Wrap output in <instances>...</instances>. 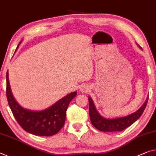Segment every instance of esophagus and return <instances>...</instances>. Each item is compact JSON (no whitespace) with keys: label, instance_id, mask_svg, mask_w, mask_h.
<instances>
[{"label":"esophagus","instance_id":"1","mask_svg":"<svg viewBox=\"0 0 156 156\" xmlns=\"http://www.w3.org/2000/svg\"><path fill=\"white\" fill-rule=\"evenodd\" d=\"M88 90H89L88 87V86H83L80 89L81 93H88Z\"/></svg>","mask_w":156,"mask_h":156}]
</instances>
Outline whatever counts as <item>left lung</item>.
I'll use <instances>...</instances> for the list:
<instances>
[{"instance_id": "left-lung-1", "label": "left lung", "mask_w": 156, "mask_h": 156, "mask_svg": "<svg viewBox=\"0 0 156 156\" xmlns=\"http://www.w3.org/2000/svg\"><path fill=\"white\" fill-rule=\"evenodd\" d=\"M148 99L149 98H147L144 104L133 113L123 117L106 119L99 115L97 111L93 101L92 100L91 98L89 97V115H90L91 123L97 129L99 130L100 131L115 132L123 131L137 121L142 115L147 106Z\"/></svg>"}]
</instances>
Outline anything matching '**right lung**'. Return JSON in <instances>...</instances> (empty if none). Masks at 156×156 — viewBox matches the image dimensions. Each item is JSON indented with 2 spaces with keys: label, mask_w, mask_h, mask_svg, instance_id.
<instances>
[{
  "label": "right lung",
  "mask_w": 156,
  "mask_h": 156,
  "mask_svg": "<svg viewBox=\"0 0 156 156\" xmlns=\"http://www.w3.org/2000/svg\"><path fill=\"white\" fill-rule=\"evenodd\" d=\"M20 43L21 41L17 48ZM6 95L10 109L18 123L25 131L35 136H52L62 129L65 124L68 106L76 97V91L63 97L49 108L34 111L23 108L15 100L10 88L8 70L6 74Z\"/></svg>",
  "instance_id": "1"
}]
</instances>
